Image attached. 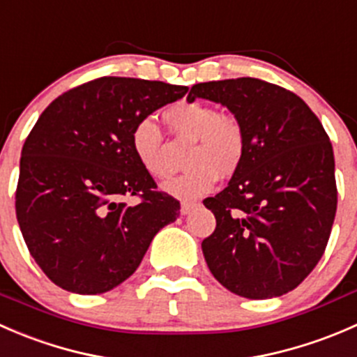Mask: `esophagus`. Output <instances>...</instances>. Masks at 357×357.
Returning <instances> with one entry per match:
<instances>
[{
    "instance_id": "1",
    "label": "esophagus",
    "mask_w": 357,
    "mask_h": 357,
    "mask_svg": "<svg viewBox=\"0 0 357 357\" xmlns=\"http://www.w3.org/2000/svg\"><path fill=\"white\" fill-rule=\"evenodd\" d=\"M195 207H197V202H186V200L181 202V214L183 215L190 214Z\"/></svg>"
}]
</instances>
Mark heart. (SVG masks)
Returning a JSON list of instances; mask_svg holds the SVG:
<instances>
[{
  "instance_id": "1",
  "label": "heart",
  "mask_w": 357,
  "mask_h": 357,
  "mask_svg": "<svg viewBox=\"0 0 357 357\" xmlns=\"http://www.w3.org/2000/svg\"><path fill=\"white\" fill-rule=\"evenodd\" d=\"M176 138L193 139L186 152V169L165 185L171 195L195 199L207 193L218 178H228L245 157L247 138L242 122L204 102H181L162 114ZM131 149L152 178L165 179L172 164L165 153L164 136L152 119H143L131 132Z\"/></svg>"
}]
</instances>
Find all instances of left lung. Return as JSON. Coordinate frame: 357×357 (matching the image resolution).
Instances as JSON below:
<instances>
[{
    "instance_id": "left-lung-1",
    "label": "left lung",
    "mask_w": 357,
    "mask_h": 357,
    "mask_svg": "<svg viewBox=\"0 0 357 357\" xmlns=\"http://www.w3.org/2000/svg\"><path fill=\"white\" fill-rule=\"evenodd\" d=\"M221 103L242 122L247 149L228 186L204 205L215 229L202 242L214 278L247 298L301 285L325 254L337 212L328 135L302 98L254 77L195 84L188 102Z\"/></svg>"
}]
</instances>
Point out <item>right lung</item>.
<instances>
[{"mask_svg": "<svg viewBox=\"0 0 357 357\" xmlns=\"http://www.w3.org/2000/svg\"><path fill=\"white\" fill-rule=\"evenodd\" d=\"M186 86L100 77L53 100L20 157L15 211L29 252L67 291L95 295L128 280L153 236L179 215L131 149L139 121ZM124 196H139L128 206Z\"/></svg>", "mask_w": 357, "mask_h": 357, "instance_id": "right-lung-1", "label": "right lung"}]
</instances>
